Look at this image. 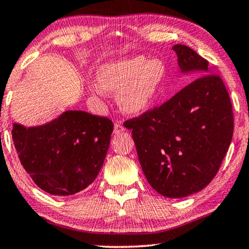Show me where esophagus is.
Segmentation results:
<instances>
[{"label":"esophagus","mask_w":249,"mask_h":249,"mask_svg":"<svg viewBox=\"0 0 249 249\" xmlns=\"http://www.w3.org/2000/svg\"><path fill=\"white\" fill-rule=\"evenodd\" d=\"M124 131V124H120V122H115L114 124V134H120V132Z\"/></svg>","instance_id":"esophagus-1"}]
</instances>
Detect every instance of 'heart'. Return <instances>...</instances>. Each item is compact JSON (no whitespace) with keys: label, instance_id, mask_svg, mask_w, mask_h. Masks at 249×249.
Segmentation results:
<instances>
[{"label":"heart","instance_id":"obj_1","mask_svg":"<svg viewBox=\"0 0 249 249\" xmlns=\"http://www.w3.org/2000/svg\"><path fill=\"white\" fill-rule=\"evenodd\" d=\"M168 70L162 60L137 55L102 66L96 72L98 89L117 94L118 105L129 115L148 112L164 93Z\"/></svg>","mask_w":249,"mask_h":249}]
</instances>
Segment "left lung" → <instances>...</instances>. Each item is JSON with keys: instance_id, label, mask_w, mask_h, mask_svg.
<instances>
[{"instance_id": "8db88e82", "label": "left lung", "mask_w": 249, "mask_h": 249, "mask_svg": "<svg viewBox=\"0 0 249 249\" xmlns=\"http://www.w3.org/2000/svg\"><path fill=\"white\" fill-rule=\"evenodd\" d=\"M172 50L180 72L198 77L171 100L125 121L142 172L162 196L182 198L212 181L229 149L233 115L229 94L209 62L186 45Z\"/></svg>"}]
</instances>
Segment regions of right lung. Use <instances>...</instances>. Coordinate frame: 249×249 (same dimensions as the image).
<instances>
[{
    "label": "right lung",
    "mask_w": 249,
    "mask_h": 249,
    "mask_svg": "<svg viewBox=\"0 0 249 249\" xmlns=\"http://www.w3.org/2000/svg\"><path fill=\"white\" fill-rule=\"evenodd\" d=\"M112 131L110 119L70 110L39 125L15 122L12 138L33 181L51 195L66 197L96 179Z\"/></svg>",
    "instance_id": "add662e5"
}]
</instances>
